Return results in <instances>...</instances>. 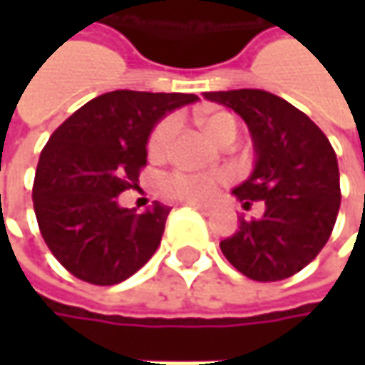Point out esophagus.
Listing matches in <instances>:
<instances>
[{"label": "esophagus", "instance_id": "obj_1", "mask_svg": "<svg viewBox=\"0 0 365 365\" xmlns=\"http://www.w3.org/2000/svg\"><path fill=\"white\" fill-rule=\"evenodd\" d=\"M189 207H192L195 211H199L201 215H209V209L207 207H201V205H189Z\"/></svg>", "mask_w": 365, "mask_h": 365}]
</instances>
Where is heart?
Returning <instances> with one entry per match:
<instances>
[{"label": "heart", "instance_id": "obj_1", "mask_svg": "<svg viewBox=\"0 0 365 365\" xmlns=\"http://www.w3.org/2000/svg\"><path fill=\"white\" fill-rule=\"evenodd\" d=\"M201 123L205 132L209 133L219 144L233 142L240 133V121L230 111H205L201 113ZM178 120L168 115L156 123L148 138V156L150 158H162L173 142V135L176 132ZM227 175L225 173H168L160 178L158 190L162 197L178 201V203L189 205H207L211 203L221 187L227 185Z\"/></svg>", "mask_w": 365, "mask_h": 365}]
</instances>
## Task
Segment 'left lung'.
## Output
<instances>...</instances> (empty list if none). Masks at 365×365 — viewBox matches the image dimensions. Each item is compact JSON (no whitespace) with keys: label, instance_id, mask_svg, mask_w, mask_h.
Returning <instances> with one entry per match:
<instances>
[{"label":"left lung","instance_id":"1","mask_svg":"<svg viewBox=\"0 0 365 365\" xmlns=\"http://www.w3.org/2000/svg\"><path fill=\"white\" fill-rule=\"evenodd\" d=\"M205 97L247 123L256 166L233 195L244 207L266 205L259 219H240V230L219 247L252 280L290 278L317 258L333 232L341 203L335 150L315 121L278 95L237 89Z\"/></svg>","mask_w":365,"mask_h":365}]
</instances>
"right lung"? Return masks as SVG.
<instances>
[{
  "label": "right lung",
  "mask_w": 365,
  "mask_h": 365,
  "mask_svg": "<svg viewBox=\"0 0 365 365\" xmlns=\"http://www.w3.org/2000/svg\"><path fill=\"white\" fill-rule=\"evenodd\" d=\"M197 99L192 93H103L50 135L32 199L44 242L73 276L111 287L154 256L170 207L154 203L138 215L118 205V195L138 187L156 121Z\"/></svg>",
  "instance_id": "add662e5"
}]
</instances>
